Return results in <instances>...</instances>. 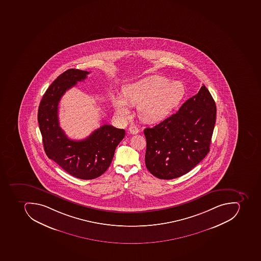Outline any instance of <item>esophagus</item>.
<instances>
[{
  "label": "esophagus",
  "instance_id": "34e87169",
  "mask_svg": "<svg viewBox=\"0 0 261 261\" xmlns=\"http://www.w3.org/2000/svg\"><path fill=\"white\" fill-rule=\"evenodd\" d=\"M128 131H129L130 134L134 135V134H137L139 133V128L137 126H130Z\"/></svg>",
  "mask_w": 261,
  "mask_h": 261
}]
</instances>
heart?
I'll return each mask as SVG.
<instances>
[{"mask_svg":"<svg viewBox=\"0 0 261 261\" xmlns=\"http://www.w3.org/2000/svg\"><path fill=\"white\" fill-rule=\"evenodd\" d=\"M186 93L179 81H171L159 75L147 76L123 88L124 98L114 97L113 106L122 118L129 117L128 104L139 105V114L146 122H156L167 117L180 103Z\"/></svg>","mask_w":261,"mask_h":261,"instance_id":"obj_1","label":"heart"}]
</instances>
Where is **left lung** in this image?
Instances as JSON below:
<instances>
[{"label":"left lung","instance_id":"1","mask_svg":"<svg viewBox=\"0 0 261 261\" xmlns=\"http://www.w3.org/2000/svg\"><path fill=\"white\" fill-rule=\"evenodd\" d=\"M215 102L202 86L178 112L144 130L145 166L153 176L172 179L187 174L210 152L216 122Z\"/></svg>","mask_w":261,"mask_h":261}]
</instances>
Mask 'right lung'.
I'll list each match as a JSON object with an SVG mask.
<instances>
[{
    "mask_svg": "<svg viewBox=\"0 0 261 261\" xmlns=\"http://www.w3.org/2000/svg\"><path fill=\"white\" fill-rule=\"evenodd\" d=\"M87 71L70 69L57 76L43 94L38 110V122L48 159L67 173L82 179L102 175L112 163L116 146L125 136L124 129L104 124L86 139H69L61 129L58 105L66 90L87 79Z\"/></svg>",
    "mask_w": 261,
    "mask_h": 261,
    "instance_id": "right-lung-1",
    "label": "right lung"
}]
</instances>
